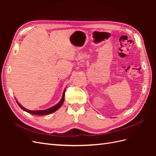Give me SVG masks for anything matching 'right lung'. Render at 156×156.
<instances>
[{
  "label": "right lung",
  "mask_w": 156,
  "mask_h": 156,
  "mask_svg": "<svg viewBox=\"0 0 156 156\" xmlns=\"http://www.w3.org/2000/svg\"><path fill=\"white\" fill-rule=\"evenodd\" d=\"M64 95H65V90L64 91L62 99H61V100L57 103V104L53 107L49 108H48V109H45V110H40V111L28 110V109H26L25 108L22 107V105L17 101H17V103L18 104V105L20 107V108H21L23 110H24L25 111H26L27 112L30 113V114H32V115H49V114H51V113H53V112H55L56 111H57L61 106H62V105L64 103Z\"/></svg>",
  "instance_id": "add662e5"
}]
</instances>
